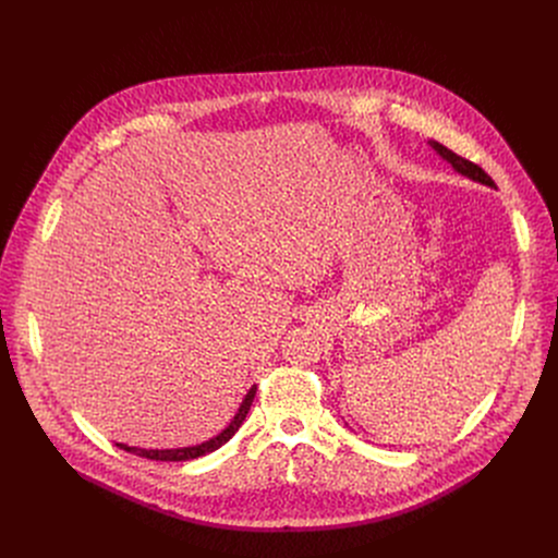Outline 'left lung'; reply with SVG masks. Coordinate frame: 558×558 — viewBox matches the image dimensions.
I'll return each mask as SVG.
<instances>
[{"label": "left lung", "mask_w": 558, "mask_h": 558, "mask_svg": "<svg viewBox=\"0 0 558 558\" xmlns=\"http://www.w3.org/2000/svg\"><path fill=\"white\" fill-rule=\"evenodd\" d=\"M430 143V147L433 149H437V154L441 156V158H446V161L459 172V174H463V177H470L472 181H480V183H484V185H490V187H495V181L480 168L476 163H472V161H468V158H463V156H459V154H454L452 149H448L446 145H441V143H437V141H428Z\"/></svg>", "instance_id": "1"}]
</instances>
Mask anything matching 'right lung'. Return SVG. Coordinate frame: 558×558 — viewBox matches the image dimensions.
Listing matches in <instances>:
<instances>
[{
	"label": "right lung",
	"instance_id": "add662e5",
	"mask_svg": "<svg viewBox=\"0 0 558 558\" xmlns=\"http://www.w3.org/2000/svg\"><path fill=\"white\" fill-rule=\"evenodd\" d=\"M254 397H256V386H252L250 392L245 395V400H243L241 409H238L235 417L231 420V424L220 435H216L214 439H209L205 444L190 446V448H174V450H145V448H132V446H125V444H117V446L128 450V452H132V454H138V457H145V459H154V461H190V459L203 457L207 452L218 450L222 444H227L235 435V430L243 426V422H245V417H247V413L252 409Z\"/></svg>",
	"mask_w": 558,
	"mask_h": 558
}]
</instances>
